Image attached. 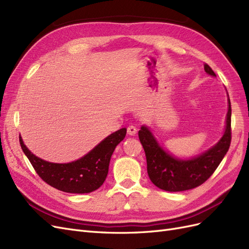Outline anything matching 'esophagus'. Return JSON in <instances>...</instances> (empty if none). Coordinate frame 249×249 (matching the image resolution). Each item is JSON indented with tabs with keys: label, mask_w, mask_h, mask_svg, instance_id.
<instances>
[{
	"label": "esophagus",
	"mask_w": 249,
	"mask_h": 249,
	"mask_svg": "<svg viewBox=\"0 0 249 249\" xmlns=\"http://www.w3.org/2000/svg\"><path fill=\"white\" fill-rule=\"evenodd\" d=\"M127 134H129L130 136H135V135L137 134V127L134 125H130L127 127Z\"/></svg>",
	"instance_id": "esophagus-1"
}]
</instances>
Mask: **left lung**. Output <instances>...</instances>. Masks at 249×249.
<instances>
[{
	"mask_svg": "<svg viewBox=\"0 0 249 249\" xmlns=\"http://www.w3.org/2000/svg\"><path fill=\"white\" fill-rule=\"evenodd\" d=\"M205 71L210 76L216 77L208 64L205 65ZM224 132L221 138L215 145L188 159L173 156L161 145L148 126L145 124L141 126L138 133L139 139L146 156L148 177L155 186L169 192L190 190L205 183L213 175L227 155L231 144V108L229 97Z\"/></svg>",
	"mask_w": 249,
	"mask_h": 249,
	"instance_id": "left-lung-1",
	"label": "left lung"
}]
</instances>
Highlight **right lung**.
<instances>
[{"label": "right lung", "mask_w": 249, "mask_h": 249, "mask_svg": "<svg viewBox=\"0 0 249 249\" xmlns=\"http://www.w3.org/2000/svg\"><path fill=\"white\" fill-rule=\"evenodd\" d=\"M126 134L123 127L103 139L89 153L70 163H53L31 153L19 136L22 152L44 182L67 193H90L103 185L107 178L111 156Z\"/></svg>", "instance_id": "add662e5"}]
</instances>
